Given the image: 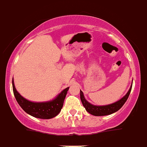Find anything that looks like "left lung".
Wrapping results in <instances>:
<instances>
[{
	"instance_id": "left-lung-1",
	"label": "left lung",
	"mask_w": 147,
	"mask_h": 147,
	"mask_svg": "<svg viewBox=\"0 0 147 147\" xmlns=\"http://www.w3.org/2000/svg\"><path fill=\"white\" fill-rule=\"evenodd\" d=\"M132 85H131V88H129V91L127 92V94L124 96L121 99H120L118 102H115L111 105H106V106H95V105L90 104L89 102H87L86 99L85 98L84 96H83V93L80 90V98H81L82 103L83 106L85 107V110L88 111L89 113L91 115H96V116H102V115H107L112 114L113 113L116 112L119 109L121 108V107L124 105L126 101L127 100L128 97L130 93L131 89H132Z\"/></svg>"
}]
</instances>
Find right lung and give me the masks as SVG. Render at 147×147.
Listing matches in <instances>:
<instances>
[{
  "mask_svg": "<svg viewBox=\"0 0 147 147\" xmlns=\"http://www.w3.org/2000/svg\"><path fill=\"white\" fill-rule=\"evenodd\" d=\"M12 88L13 93L15 95L17 102L26 113L35 118L49 119L55 117L56 115H57L59 113L61 109L63 106L65 98V96L69 88L63 90L59 93V96L51 102H40V103L29 102L23 98V96H21L20 93H18V92L15 89L13 80Z\"/></svg>",
  "mask_w": 147,
  "mask_h": 147,
  "instance_id": "1",
  "label": "right lung"
}]
</instances>
